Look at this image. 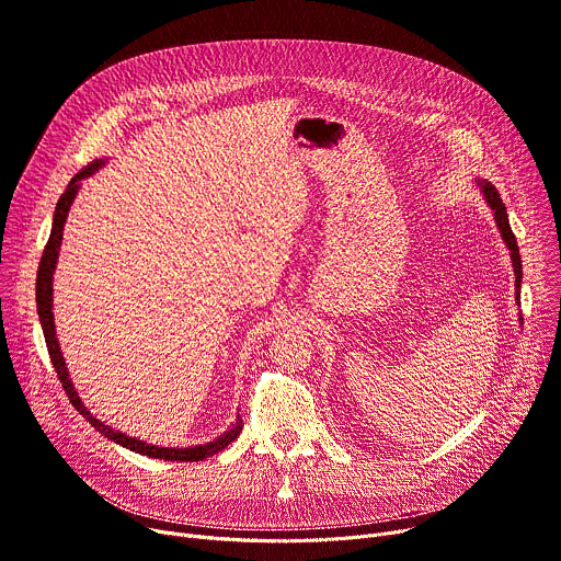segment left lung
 <instances>
[{
    "instance_id": "8db88e82",
    "label": "left lung",
    "mask_w": 561,
    "mask_h": 561,
    "mask_svg": "<svg viewBox=\"0 0 561 561\" xmlns=\"http://www.w3.org/2000/svg\"><path fill=\"white\" fill-rule=\"evenodd\" d=\"M482 193H484L489 206H491L493 214H495L497 229L503 231V239H505L507 248L512 250V263H514V273H516V288H520V279H523L520 254H518V245H516V236H514V231H512V227H510V218H507L505 204H503V199H500V193L495 191V186L489 184V182H482ZM518 296H520V290H516V298H518ZM520 320H523V318H520Z\"/></svg>"
}]
</instances>
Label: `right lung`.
Returning a JSON list of instances; mask_svg holds the SVG:
<instances>
[{
  "label": "right lung",
  "instance_id": "add662e5",
  "mask_svg": "<svg viewBox=\"0 0 561 561\" xmlns=\"http://www.w3.org/2000/svg\"><path fill=\"white\" fill-rule=\"evenodd\" d=\"M104 161H93L88 168H83L81 172H77L66 193L61 195V199H58L56 204V211H54V225H51V233H49V241L45 245V252H43V259H41V265H38V277H36V305H38V316H41V325H43V334H45V343H47V352H49V359H51V366L58 375V379H61V385L70 398V402L75 404V409L79 411V414L91 423L98 432H102L106 438L115 440V444H121L134 453H140V455H147V457H157V459H168V461H202L206 457H214L218 455L220 450H225L231 440L241 434L243 430V421H236V425L231 430H227L225 434H220L216 440H211V444L206 446H195V448H157V446H150L145 444V440H138V438H131L123 432H115L111 430L108 425L100 423L91 411H88L75 387L72 381L68 377V370H66V362H64V355H61V347H58V341H56V332H54V313H51V275H54V268H56V259H58V248H61V239H64V225H66V218H68V211H70V204L77 195V188H79V180H83V176L93 174Z\"/></svg>",
  "mask_w": 561,
  "mask_h": 561
}]
</instances>
